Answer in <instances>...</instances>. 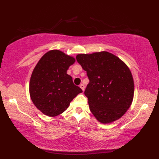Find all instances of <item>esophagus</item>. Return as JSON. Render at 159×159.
<instances>
[{
  "label": "esophagus",
  "mask_w": 159,
  "mask_h": 159,
  "mask_svg": "<svg viewBox=\"0 0 159 159\" xmlns=\"http://www.w3.org/2000/svg\"><path fill=\"white\" fill-rule=\"evenodd\" d=\"M80 88H81V89H82L83 91L85 90V85H84L83 84H80Z\"/></svg>",
  "instance_id": "obj_1"
}]
</instances>
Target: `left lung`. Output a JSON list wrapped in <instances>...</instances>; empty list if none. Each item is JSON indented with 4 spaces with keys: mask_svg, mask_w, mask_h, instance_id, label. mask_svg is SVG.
I'll return each mask as SVG.
<instances>
[{
    "mask_svg": "<svg viewBox=\"0 0 159 159\" xmlns=\"http://www.w3.org/2000/svg\"><path fill=\"white\" fill-rule=\"evenodd\" d=\"M76 60L89 80L84 93L91 112L103 124L120 119L133 99L134 81L128 67L106 51L79 54Z\"/></svg>",
    "mask_w": 159,
    "mask_h": 159,
    "instance_id": "1",
    "label": "left lung"
}]
</instances>
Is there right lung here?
Listing matches in <instances>:
<instances>
[{"label": "right lung", "mask_w": 159, "mask_h": 159, "mask_svg": "<svg viewBox=\"0 0 159 159\" xmlns=\"http://www.w3.org/2000/svg\"><path fill=\"white\" fill-rule=\"evenodd\" d=\"M74 62V57L52 50L43 55L33 70L29 83L30 96L35 107L46 116H59L83 92L67 74Z\"/></svg>", "instance_id": "right-lung-1"}]
</instances>
